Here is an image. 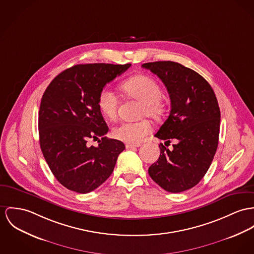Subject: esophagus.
<instances>
[{
	"instance_id": "esophagus-1",
	"label": "esophagus",
	"mask_w": 254,
	"mask_h": 254,
	"mask_svg": "<svg viewBox=\"0 0 254 254\" xmlns=\"http://www.w3.org/2000/svg\"><path fill=\"white\" fill-rule=\"evenodd\" d=\"M139 146H140V144H129V143L126 144V148L127 149H133V148H137Z\"/></svg>"
}]
</instances>
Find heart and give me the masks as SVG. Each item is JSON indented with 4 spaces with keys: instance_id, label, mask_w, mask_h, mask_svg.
<instances>
[{
    "instance_id": "1",
    "label": "heart",
    "mask_w": 254,
    "mask_h": 254,
    "mask_svg": "<svg viewBox=\"0 0 254 254\" xmlns=\"http://www.w3.org/2000/svg\"><path fill=\"white\" fill-rule=\"evenodd\" d=\"M120 89L127 98L142 102L140 116L158 119L163 115L165 107L161 100L162 90L155 79L148 75H136L124 81ZM98 106L104 117L109 120H115L117 117L119 101L111 90L104 88L99 92ZM151 131V123L148 120H140L137 122H123L113 128L112 133L121 141L137 144Z\"/></svg>"
}]
</instances>
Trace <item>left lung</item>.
<instances>
[{
	"mask_svg": "<svg viewBox=\"0 0 254 254\" xmlns=\"http://www.w3.org/2000/svg\"><path fill=\"white\" fill-rule=\"evenodd\" d=\"M165 85L171 100L167 120L155 136L177 139L169 150L159 145L160 155L149 167V175L164 190L178 193L202 180L215 156L219 135L220 111L211 85L194 70L171 61L146 63Z\"/></svg>",
	"mask_w": 254,
	"mask_h": 254,
	"instance_id": "obj_1",
	"label": "left lung"
}]
</instances>
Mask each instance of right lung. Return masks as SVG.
I'll return each instance as SVG.
<instances>
[{"label": "right lung", "mask_w": 254, "mask_h": 254, "mask_svg": "<svg viewBox=\"0 0 254 254\" xmlns=\"http://www.w3.org/2000/svg\"><path fill=\"white\" fill-rule=\"evenodd\" d=\"M130 65H73L53 79L42 96L40 149L53 175L69 190L88 193L96 190L112 174L126 148L122 141L104 136L108 127L98 109V97L107 83ZM90 138L100 144L90 146Z\"/></svg>", "instance_id": "obj_1"}]
</instances>
